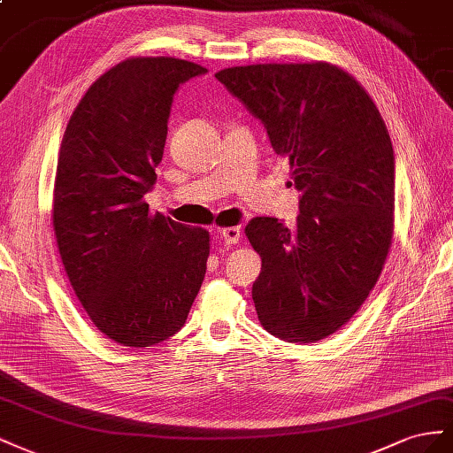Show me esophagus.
<instances>
[{
	"mask_svg": "<svg viewBox=\"0 0 453 453\" xmlns=\"http://www.w3.org/2000/svg\"><path fill=\"white\" fill-rule=\"evenodd\" d=\"M219 235H222V239L227 242V244H235L241 241V229L239 227H224L219 229Z\"/></svg>",
	"mask_w": 453,
	"mask_h": 453,
	"instance_id": "obj_1",
	"label": "esophagus"
}]
</instances>
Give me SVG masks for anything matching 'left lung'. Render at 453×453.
I'll use <instances>...</instances> for the list:
<instances>
[{"label": "left lung", "instance_id": "1", "mask_svg": "<svg viewBox=\"0 0 453 453\" xmlns=\"http://www.w3.org/2000/svg\"><path fill=\"white\" fill-rule=\"evenodd\" d=\"M288 159L294 229L260 216L244 229L262 257L252 300L262 326L315 343L347 325L378 282L395 229V153L366 88L330 62L219 70Z\"/></svg>", "mask_w": 453, "mask_h": 453}]
</instances>
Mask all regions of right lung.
Wrapping results in <instances>:
<instances>
[{
  "label": "right lung",
  "instance_id": "obj_1",
  "mask_svg": "<svg viewBox=\"0 0 453 453\" xmlns=\"http://www.w3.org/2000/svg\"><path fill=\"white\" fill-rule=\"evenodd\" d=\"M206 68L131 57L87 88L58 151L53 227L72 288L93 325L125 347H151L184 326L211 235L150 212L173 95Z\"/></svg>",
  "mask_w": 453,
  "mask_h": 453
}]
</instances>
